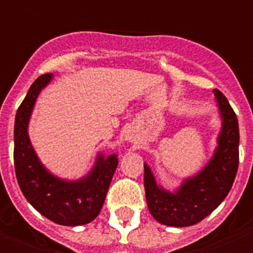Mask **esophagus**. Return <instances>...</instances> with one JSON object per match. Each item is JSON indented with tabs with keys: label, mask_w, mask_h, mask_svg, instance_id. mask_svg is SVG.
<instances>
[{
	"label": "esophagus",
	"mask_w": 253,
	"mask_h": 253,
	"mask_svg": "<svg viewBox=\"0 0 253 253\" xmlns=\"http://www.w3.org/2000/svg\"><path fill=\"white\" fill-rule=\"evenodd\" d=\"M125 139L128 142H134L136 139V135L135 132L131 131V130H127L126 132H125Z\"/></svg>",
	"instance_id": "1"
}]
</instances>
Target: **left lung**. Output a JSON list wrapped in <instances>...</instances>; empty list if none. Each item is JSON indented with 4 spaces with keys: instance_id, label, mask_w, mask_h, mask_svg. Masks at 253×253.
<instances>
[{
    "instance_id": "1",
    "label": "left lung",
    "mask_w": 253,
    "mask_h": 253,
    "mask_svg": "<svg viewBox=\"0 0 253 253\" xmlns=\"http://www.w3.org/2000/svg\"><path fill=\"white\" fill-rule=\"evenodd\" d=\"M221 128L217 146L203 169L181 181L173 190L161 186L150 166L145 165V192L149 212L164 225L197 224L224 201L239 168V122L231 104L218 89H213Z\"/></svg>"
}]
</instances>
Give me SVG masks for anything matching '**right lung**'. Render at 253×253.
Returning a JSON list of instances; mask_svg holds the SVG:
<instances>
[{"label": "right lung", "instance_id": "obj_1", "mask_svg": "<svg viewBox=\"0 0 253 253\" xmlns=\"http://www.w3.org/2000/svg\"><path fill=\"white\" fill-rule=\"evenodd\" d=\"M46 74L35 80L14 121V169L28 203L59 225L78 226L98 217L118 166V154L98 153L88 173L78 179L57 177L46 169L29 138V122L39 95L52 82Z\"/></svg>", "mask_w": 253, "mask_h": 253}]
</instances>
